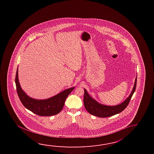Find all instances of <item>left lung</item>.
I'll return each instance as SVG.
<instances>
[{
  "mask_svg": "<svg viewBox=\"0 0 154 154\" xmlns=\"http://www.w3.org/2000/svg\"><path fill=\"white\" fill-rule=\"evenodd\" d=\"M137 78H135L134 86L131 94L127 98L121 103L115 106H107L102 105L95 100L90 96L86 90L84 88V104L86 109L91 115H94L98 117L106 118L117 115L123 111L127 107L132 96L135 91L137 85Z\"/></svg>",
  "mask_w": 154,
  "mask_h": 154,
  "instance_id": "1",
  "label": "left lung"
}]
</instances>
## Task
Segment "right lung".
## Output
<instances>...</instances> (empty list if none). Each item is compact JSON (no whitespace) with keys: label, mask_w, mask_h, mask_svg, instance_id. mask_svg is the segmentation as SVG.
<instances>
[{"label":"right lung","mask_w":154,"mask_h":154,"mask_svg":"<svg viewBox=\"0 0 154 154\" xmlns=\"http://www.w3.org/2000/svg\"><path fill=\"white\" fill-rule=\"evenodd\" d=\"M17 92L20 101L25 107L36 115L41 116H51L62 111L66 98L75 87L67 88L58 94L45 100L35 99L29 96L20 86L18 77V68L15 76Z\"/></svg>","instance_id":"1"}]
</instances>
